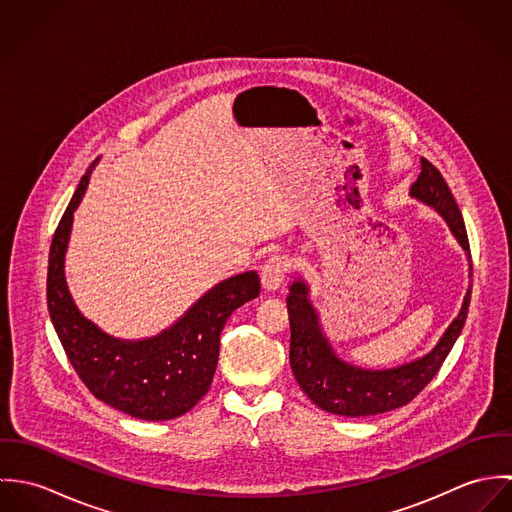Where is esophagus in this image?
Returning a JSON list of instances; mask_svg holds the SVG:
<instances>
[{
    "label": "esophagus",
    "mask_w": 512,
    "mask_h": 512,
    "mask_svg": "<svg viewBox=\"0 0 512 512\" xmlns=\"http://www.w3.org/2000/svg\"><path fill=\"white\" fill-rule=\"evenodd\" d=\"M288 272H290V264H288V260H286L284 256H278V254L270 256V258L264 262L262 272H260L264 290H268V292L278 290V288L282 286L284 278L288 276Z\"/></svg>",
    "instance_id": "obj_1"
}]
</instances>
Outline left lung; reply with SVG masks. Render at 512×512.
Listing matches in <instances>:
<instances>
[{
    "mask_svg": "<svg viewBox=\"0 0 512 512\" xmlns=\"http://www.w3.org/2000/svg\"><path fill=\"white\" fill-rule=\"evenodd\" d=\"M420 169L418 179L410 187V195L434 207L447 222L449 230L467 254L471 278V250L461 211L438 167L422 157ZM307 295L309 290L303 280H295L290 286L288 313L292 329L290 363L293 376L307 398L321 410L347 418H359L406 406L428 386L461 335L471 301V284L465 293L461 311L445 329L438 345L422 359L386 370H366L341 361L323 335L317 311Z\"/></svg>",
    "mask_w": 512,
    "mask_h": 512,
    "instance_id": "8db88e82",
    "label": "left lung"
}]
</instances>
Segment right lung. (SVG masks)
<instances>
[{"label":"right lung","instance_id":"1","mask_svg":"<svg viewBox=\"0 0 512 512\" xmlns=\"http://www.w3.org/2000/svg\"><path fill=\"white\" fill-rule=\"evenodd\" d=\"M92 167L82 175L51 242L49 315L76 374L98 400L132 418L173 420L209 392L219 363L220 331L236 307L260 295V278L256 272H244L220 282L177 323L151 339L122 341L106 335L78 311L65 280L74 209L82 201Z\"/></svg>","mask_w":512,"mask_h":512}]
</instances>
